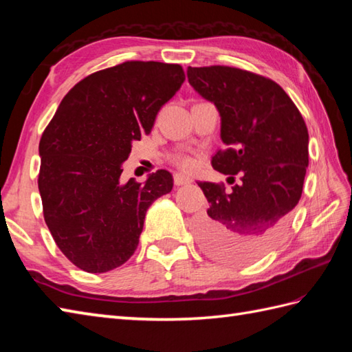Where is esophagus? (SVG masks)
<instances>
[{
    "label": "esophagus",
    "instance_id": "obj_1",
    "mask_svg": "<svg viewBox=\"0 0 352 352\" xmlns=\"http://www.w3.org/2000/svg\"><path fill=\"white\" fill-rule=\"evenodd\" d=\"M192 180L189 177H186L183 174H175L174 175V183L175 186H184V184H189Z\"/></svg>",
    "mask_w": 352,
    "mask_h": 352
}]
</instances>
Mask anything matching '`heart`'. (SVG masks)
<instances>
[{
    "label": "heart",
    "mask_w": 352,
    "mask_h": 352,
    "mask_svg": "<svg viewBox=\"0 0 352 352\" xmlns=\"http://www.w3.org/2000/svg\"><path fill=\"white\" fill-rule=\"evenodd\" d=\"M174 162L182 169H186V170H189V169L193 168V159H192V157H189V155H177L175 159H174Z\"/></svg>",
    "instance_id": "b5f03b06"
}]
</instances>
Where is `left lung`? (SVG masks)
Returning <instances> with one entry per match:
<instances>
[{"instance_id":"8db88e82","label":"left lung","mask_w":352,"mask_h":352,"mask_svg":"<svg viewBox=\"0 0 352 352\" xmlns=\"http://www.w3.org/2000/svg\"><path fill=\"white\" fill-rule=\"evenodd\" d=\"M190 86L221 115L226 148L212 166L241 175L223 184L198 182L210 207L195 223L201 248L227 263H250L280 242L301 198L309 166V131L300 110L271 78L231 66L188 68Z\"/></svg>"}]
</instances>
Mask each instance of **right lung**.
I'll return each instance as SVG.
<instances>
[{"label":"right lung","mask_w":352,"mask_h":352,"mask_svg":"<svg viewBox=\"0 0 352 352\" xmlns=\"http://www.w3.org/2000/svg\"><path fill=\"white\" fill-rule=\"evenodd\" d=\"M180 65L124 62L94 72L65 95L39 142L43 218L71 263L109 272L138 248L148 207L172 190L160 169L121 182L131 144L151 131L184 81Z\"/></svg>","instance_id":"1"}]
</instances>
